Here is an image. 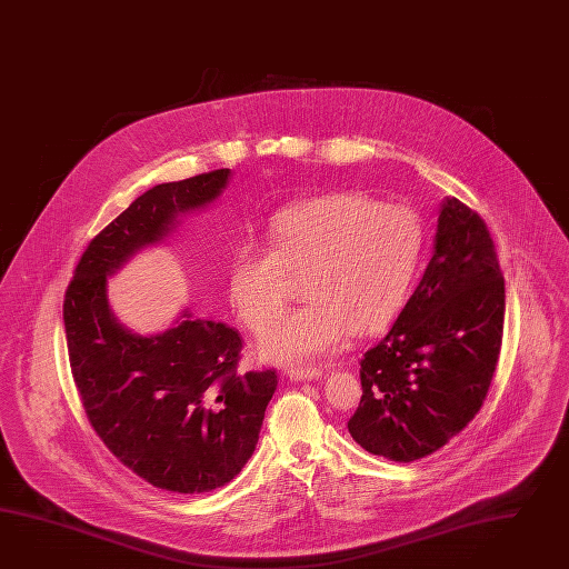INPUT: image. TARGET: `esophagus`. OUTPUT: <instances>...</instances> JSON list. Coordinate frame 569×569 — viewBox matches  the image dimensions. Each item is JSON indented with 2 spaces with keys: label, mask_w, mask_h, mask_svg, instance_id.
<instances>
[{
  "label": "esophagus",
  "mask_w": 569,
  "mask_h": 569,
  "mask_svg": "<svg viewBox=\"0 0 569 569\" xmlns=\"http://www.w3.org/2000/svg\"><path fill=\"white\" fill-rule=\"evenodd\" d=\"M287 376L295 379V381H301V379H318L321 376V369L320 367H316V365L289 367V369H287Z\"/></svg>",
  "instance_id": "obj_1"
}]
</instances>
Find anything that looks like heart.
<instances>
[{
    "label": "heart",
    "instance_id": "b5f03b06",
    "mask_svg": "<svg viewBox=\"0 0 569 569\" xmlns=\"http://www.w3.org/2000/svg\"><path fill=\"white\" fill-rule=\"evenodd\" d=\"M422 246L412 208L379 204L361 191L326 193L280 210L268 246L246 241L234 249L229 297L239 318L262 330L303 280L309 301L260 340L268 359L301 361L388 326L407 299Z\"/></svg>",
    "mask_w": 569,
    "mask_h": 569
}]
</instances>
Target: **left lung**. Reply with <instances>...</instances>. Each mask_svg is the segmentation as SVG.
Wrapping results in <instances>:
<instances>
[{
    "instance_id": "1",
    "label": "left lung",
    "mask_w": 569,
    "mask_h": 569,
    "mask_svg": "<svg viewBox=\"0 0 569 569\" xmlns=\"http://www.w3.org/2000/svg\"><path fill=\"white\" fill-rule=\"evenodd\" d=\"M433 258L390 332L361 359V402L349 419L369 453L415 462L477 417L496 373L506 284L477 210L448 198Z\"/></svg>"
}]
</instances>
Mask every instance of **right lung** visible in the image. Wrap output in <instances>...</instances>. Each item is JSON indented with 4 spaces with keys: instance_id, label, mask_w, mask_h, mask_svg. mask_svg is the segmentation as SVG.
I'll use <instances>...</instances> for the list:
<instances>
[{
    "instance_id": "1",
    "label": "right lung",
    "mask_w": 569,
    "mask_h": 569,
    "mask_svg": "<svg viewBox=\"0 0 569 569\" xmlns=\"http://www.w3.org/2000/svg\"><path fill=\"white\" fill-rule=\"evenodd\" d=\"M231 171L161 183L97 234L63 301L73 383L88 422L123 467L173 493H208L246 467L277 390V371H239L241 335L183 311L177 328L131 335L107 303V277L161 241L179 212L212 202Z\"/></svg>"
}]
</instances>
